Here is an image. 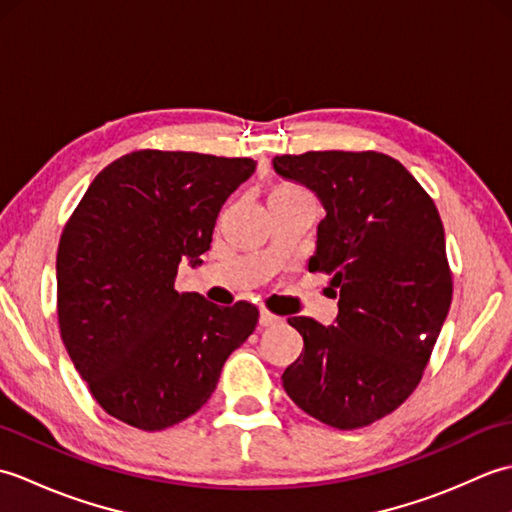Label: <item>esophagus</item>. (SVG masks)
I'll list each match as a JSON object with an SVG mask.
<instances>
[{
  "label": "esophagus",
  "instance_id": "obj_1",
  "mask_svg": "<svg viewBox=\"0 0 512 512\" xmlns=\"http://www.w3.org/2000/svg\"><path fill=\"white\" fill-rule=\"evenodd\" d=\"M277 323H281V319L275 317V314H270L268 310L259 312V325H262V328H270V325H277Z\"/></svg>",
  "mask_w": 512,
  "mask_h": 512
}]
</instances>
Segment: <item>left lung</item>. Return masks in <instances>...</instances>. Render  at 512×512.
<instances>
[{
	"label": "left lung",
	"instance_id": "1",
	"mask_svg": "<svg viewBox=\"0 0 512 512\" xmlns=\"http://www.w3.org/2000/svg\"><path fill=\"white\" fill-rule=\"evenodd\" d=\"M273 167L323 204L308 270L339 288L334 325L288 319L303 352L281 376L284 389L330 427H367L416 389L449 314L442 220L416 178L376 151L275 156Z\"/></svg>",
	"mask_w": 512,
	"mask_h": 512
}]
</instances>
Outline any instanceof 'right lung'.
I'll list each match as a JSON object with an SVG mask.
<instances>
[{
  "mask_svg": "<svg viewBox=\"0 0 512 512\" xmlns=\"http://www.w3.org/2000/svg\"><path fill=\"white\" fill-rule=\"evenodd\" d=\"M255 167L250 158L134 151L94 178L65 224L61 339L110 416L143 431L193 416L253 334V303L215 306L173 284L182 262L202 264L222 204Z\"/></svg>",
  "mask_w": 512,
  "mask_h": 512,
  "instance_id": "1",
  "label": "right lung"
}]
</instances>
